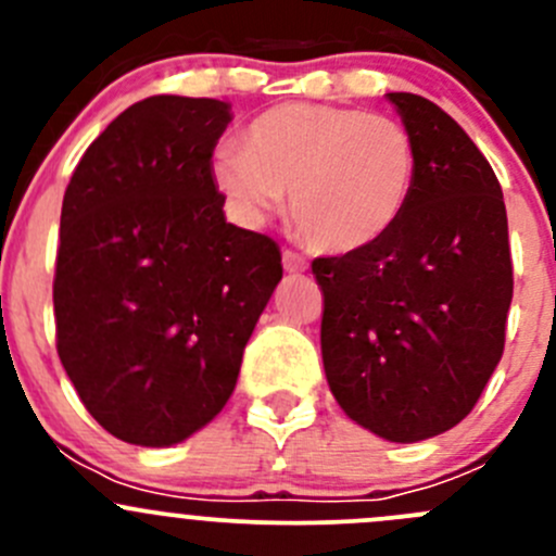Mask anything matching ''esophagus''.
<instances>
[{"instance_id": "esophagus-1", "label": "esophagus", "mask_w": 556, "mask_h": 556, "mask_svg": "<svg viewBox=\"0 0 556 556\" xmlns=\"http://www.w3.org/2000/svg\"><path fill=\"white\" fill-rule=\"evenodd\" d=\"M282 266H285V271H288V274H301V271H306V268H309V263H306V257H301L299 252L285 250L282 252Z\"/></svg>"}]
</instances>
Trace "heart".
<instances>
[{
  "mask_svg": "<svg viewBox=\"0 0 556 556\" xmlns=\"http://www.w3.org/2000/svg\"><path fill=\"white\" fill-rule=\"evenodd\" d=\"M419 153L401 121L357 106L288 102L261 112L244 148L212 155V182L250 223L282 210L319 252H357L387 237L406 212Z\"/></svg>",
  "mask_w": 556,
  "mask_h": 556,
  "instance_id": "heart-1",
  "label": "heart"
}]
</instances>
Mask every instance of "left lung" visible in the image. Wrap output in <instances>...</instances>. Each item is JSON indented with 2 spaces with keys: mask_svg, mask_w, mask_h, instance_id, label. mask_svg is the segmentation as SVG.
<instances>
[{
  "mask_svg": "<svg viewBox=\"0 0 556 556\" xmlns=\"http://www.w3.org/2000/svg\"><path fill=\"white\" fill-rule=\"evenodd\" d=\"M417 142L406 212L387 237L312 271L323 366L350 419L395 444L463 422L501 363L514 295L508 217L468 134L417 93H387Z\"/></svg>",
  "mask_w": 556,
  "mask_h": 556,
  "instance_id": "1",
  "label": "left lung"
}]
</instances>
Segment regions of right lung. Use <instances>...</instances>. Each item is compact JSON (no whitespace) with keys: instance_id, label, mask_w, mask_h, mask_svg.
<instances>
[{"instance_id":"obj_1","label":"right lung","mask_w":556,"mask_h":556,"mask_svg":"<svg viewBox=\"0 0 556 556\" xmlns=\"http://www.w3.org/2000/svg\"><path fill=\"white\" fill-rule=\"evenodd\" d=\"M231 117L217 99H142L66 185L55 346L83 406L126 444H179L223 412L282 279L277 242L226 223L212 182Z\"/></svg>"}]
</instances>
